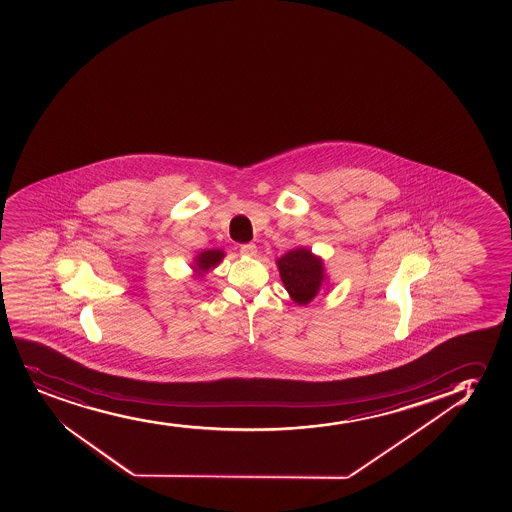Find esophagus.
Masks as SVG:
<instances>
[{
  "label": "esophagus",
  "mask_w": 512,
  "mask_h": 512,
  "mask_svg": "<svg viewBox=\"0 0 512 512\" xmlns=\"http://www.w3.org/2000/svg\"><path fill=\"white\" fill-rule=\"evenodd\" d=\"M240 253L245 255V257H255V253H257V247L253 245V243H245L240 247Z\"/></svg>",
  "instance_id": "obj_1"
}]
</instances>
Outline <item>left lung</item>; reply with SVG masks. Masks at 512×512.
Wrapping results in <instances>:
<instances>
[{"instance_id": "obj_1", "label": "left lung", "mask_w": 512, "mask_h": 512, "mask_svg": "<svg viewBox=\"0 0 512 512\" xmlns=\"http://www.w3.org/2000/svg\"><path fill=\"white\" fill-rule=\"evenodd\" d=\"M284 286L298 305H308L322 286V260L306 248H296L277 260Z\"/></svg>"}]
</instances>
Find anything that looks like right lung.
I'll use <instances>...</instances> for the list:
<instances>
[{"label":"right lung","instance_id":"add662e5","mask_svg":"<svg viewBox=\"0 0 512 512\" xmlns=\"http://www.w3.org/2000/svg\"><path fill=\"white\" fill-rule=\"evenodd\" d=\"M223 255L224 253L221 250H206V252H202L196 259V270L206 272L211 267H216L221 262V259H223Z\"/></svg>","mask_w":512,"mask_h":512}]
</instances>
